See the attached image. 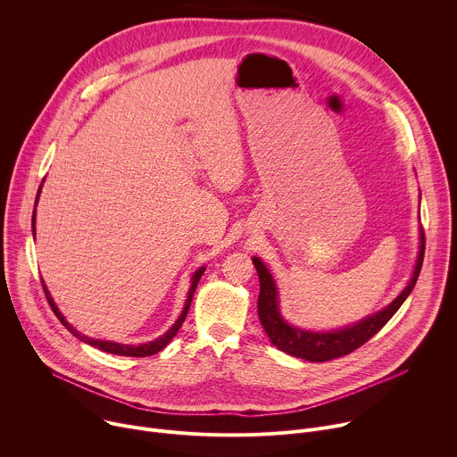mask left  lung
I'll return each instance as SVG.
<instances>
[{
    "label": "left lung",
    "instance_id": "obj_1",
    "mask_svg": "<svg viewBox=\"0 0 457 457\" xmlns=\"http://www.w3.org/2000/svg\"><path fill=\"white\" fill-rule=\"evenodd\" d=\"M423 254H425V233L421 228L420 254L416 260V268L411 282L400 293V296L393 303H388L385 309L360 320L358 323L351 325V328L329 331V333L303 331L289 325L280 314L278 291L270 270L264 266V262H260V258L253 256V264L256 268L258 280H260V295H258V305H256L260 323H262V328L268 333L271 344L291 356H296L307 361H329V360L351 354L353 351L361 347L365 342H369L383 328V325L396 314V311L402 307L405 298L412 293L423 266Z\"/></svg>",
    "mask_w": 457,
    "mask_h": 457
}]
</instances>
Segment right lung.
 I'll use <instances>...</instances> for the list:
<instances>
[{
    "label": "right lung",
    "instance_id": "obj_1",
    "mask_svg": "<svg viewBox=\"0 0 457 457\" xmlns=\"http://www.w3.org/2000/svg\"><path fill=\"white\" fill-rule=\"evenodd\" d=\"M39 191H41V186H39L37 195H36V204H37V199H39ZM34 226H36V210H34V213H32V233L36 231V229H34ZM204 270H206V268H201V270H197V271L193 273V277H191V287H189V293H187V298H186L184 309H182L180 316L177 318V321H175V323L171 325V328H170V331H166V333H164L162 337H159L157 340L148 342V344H143V345H122V344H115V342H104V340H94V338L83 337V335H81L78 329H74L72 325H71L67 320H64V316L59 312L57 305L54 303V300H52V296H50V293H48V289H46V286H45V284H43V289H45V296H46L48 305L52 307L54 314L59 318V321H61V323L64 325V328H67V329H69L76 338H79L81 342H85V344H88V345H92V347H97V349H101V351H104V353H110V354H117V356H132V358H145V356H152V354H155V353L162 351V349L171 342V338L179 333L182 321L186 320L187 309H189V305H191L193 293H195V289H197V284H199L201 277L204 275Z\"/></svg>",
    "mask_w": 457,
    "mask_h": 457
}]
</instances>
